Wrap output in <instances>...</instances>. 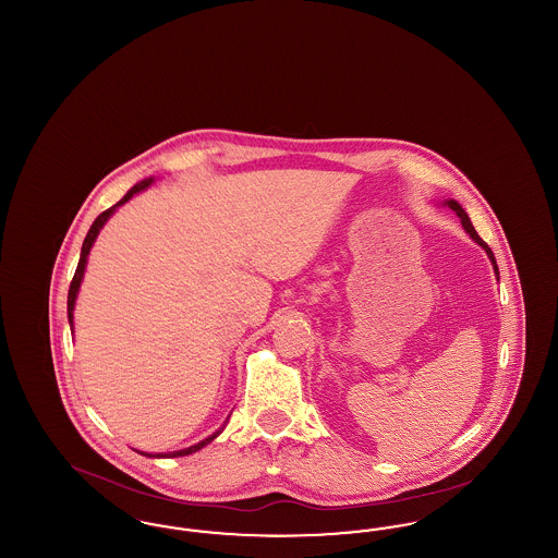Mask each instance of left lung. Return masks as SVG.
I'll return each instance as SVG.
<instances>
[{
	"mask_svg": "<svg viewBox=\"0 0 558 558\" xmlns=\"http://www.w3.org/2000/svg\"><path fill=\"white\" fill-rule=\"evenodd\" d=\"M441 205H444V207H448V209H451V211L456 213V215L460 217V223H462L464 232H466L471 239L475 240L478 246L487 253V257H489V262H492V266H494V274H496V278L500 280V271H498V264H496V257H494L492 248L487 246V242H485V240H481V236L477 234V230L473 228V223H471V219H469V215H466V211L460 207V203H458V201H453V198H448V201H444Z\"/></svg>",
	"mask_w": 558,
	"mask_h": 558,
	"instance_id": "8db88e82",
	"label": "left lung"
}]
</instances>
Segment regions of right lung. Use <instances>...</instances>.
I'll return each mask as SVG.
<instances>
[{"label": "right lung", "mask_w": 558, "mask_h": 558, "mask_svg": "<svg viewBox=\"0 0 558 558\" xmlns=\"http://www.w3.org/2000/svg\"><path fill=\"white\" fill-rule=\"evenodd\" d=\"M155 182V178H146V180H142V182H137L135 186L117 203V205H112L110 209H107L105 213H100L98 217H96V221L92 223V228H89V232H87V236L83 240V246H81V257H80V266L75 269V276H73V282H71V289H69V303H66V312H69V324H71V330H73V312H75V301H77V294H80L81 282H83V274H85V267H87V257H89V251H92V246H94V242L98 239V234H100V230L105 228V223H107L108 219L112 217V213L117 211L121 205H125L130 198H133V194H137V192H142V190H146V187L150 186ZM223 430V426L219 428V430H215L213 435H209L207 439H203V441H198V444H194V446H190V448H184V450L178 451H169V453H146V451H140L142 456H148V458H178V456H187V453H194V451L203 450L205 446H209L213 439L219 435Z\"/></svg>", "instance_id": "obj_1"}]
</instances>
